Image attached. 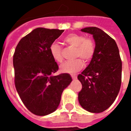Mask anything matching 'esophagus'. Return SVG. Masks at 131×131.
I'll return each mask as SVG.
<instances>
[{"label":"esophagus","mask_w":131,"mask_h":131,"mask_svg":"<svg viewBox=\"0 0 131 131\" xmlns=\"http://www.w3.org/2000/svg\"><path fill=\"white\" fill-rule=\"evenodd\" d=\"M71 77L73 79H77V75H71Z\"/></svg>","instance_id":"1"}]
</instances>
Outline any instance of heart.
<instances>
[{
    "label": "heart",
    "instance_id": "1",
    "mask_svg": "<svg viewBox=\"0 0 131 131\" xmlns=\"http://www.w3.org/2000/svg\"><path fill=\"white\" fill-rule=\"evenodd\" d=\"M64 42L75 48L74 57H81L85 62H88L93 57L95 51V45L90 38H85L82 34H71L64 38ZM50 53L52 57L57 62H62V48L57 43H52L50 46ZM81 59L65 62L60 66V70L64 73L73 74L80 71L84 67V63Z\"/></svg>",
    "mask_w": 131,
    "mask_h": 131
}]
</instances>
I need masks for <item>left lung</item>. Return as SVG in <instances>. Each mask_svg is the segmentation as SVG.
<instances>
[{"instance_id": "obj_1", "label": "left lung", "mask_w": 131, "mask_h": 131, "mask_svg": "<svg viewBox=\"0 0 131 131\" xmlns=\"http://www.w3.org/2000/svg\"><path fill=\"white\" fill-rule=\"evenodd\" d=\"M81 31L93 35L95 51L90 64L78 76L82 84L78 99L86 111L102 112L113 104L121 88L122 62L118 46L112 38L97 27Z\"/></svg>"}]
</instances>
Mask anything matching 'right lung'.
Here are the masks:
<instances>
[{"mask_svg": "<svg viewBox=\"0 0 131 131\" xmlns=\"http://www.w3.org/2000/svg\"><path fill=\"white\" fill-rule=\"evenodd\" d=\"M64 30L36 28L22 38L13 56L17 91L28 110L46 116L57 110L63 91L72 81L69 74H53L57 62L50 53V46Z\"/></svg>", "mask_w": 131, "mask_h": 131, "instance_id": "1", "label": "right lung"}]
</instances>
